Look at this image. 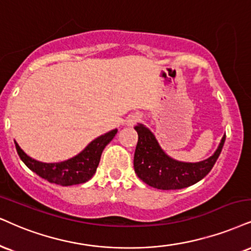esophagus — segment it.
Masks as SVG:
<instances>
[{
  "label": "esophagus",
  "instance_id": "1",
  "mask_svg": "<svg viewBox=\"0 0 251 251\" xmlns=\"http://www.w3.org/2000/svg\"><path fill=\"white\" fill-rule=\"evenodd\" d=\"M138 120H140V119H138L137 116H130L128 120H126V125H128V126H135L136 123L138 122Z\"/></svg>",
  "mask_w": 251,
  "mask_h": 251
}]
</instances>
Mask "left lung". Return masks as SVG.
I'll use <instances>...</instances> for the list:
<instances>
[{
  "mask_svg": "<svg viewBox=\"0 0 251 251\" xmlns=\"http://www.w3.org/2000/svg\"><path fill=\"white\" fill-rule=\"evenodd\" d=\"M138 134L134 168L138 178L158 190H180L206 177L220 156L226 136L212 157L200 163H181L164 153L156 138L144 126H135Z\"/></svg>",
  "mask_w": 251,
  "mask_h": 251,
  "instance_id": "1",
  "label": "left lung"
}]
</instances>
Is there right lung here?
Instances as JSON below:
<instances>
[{
    "label": "right lung",
    "mask_w": 251,
    "mask_h": 251,
    "mask_svg": "<svg viewBox=\"0 0 251 251\" xmlns=\"http://www.w3.org/2000/svg\"><path fill=\"white\" fill-rule=\"evenodd\" d=\"M116 132V129H114V130L95 138L78 156L61 163H40L27 156L16 142H15V145H16L18 156L21 157L23 163L30 170L36 172L39 177L52 182V184L71 186V185L82 184L93 177V175L97 171L99 162H100L102 151L113 140Z\"/></svg>",
    "instance_id": "add662e5"
}]
</instances>
